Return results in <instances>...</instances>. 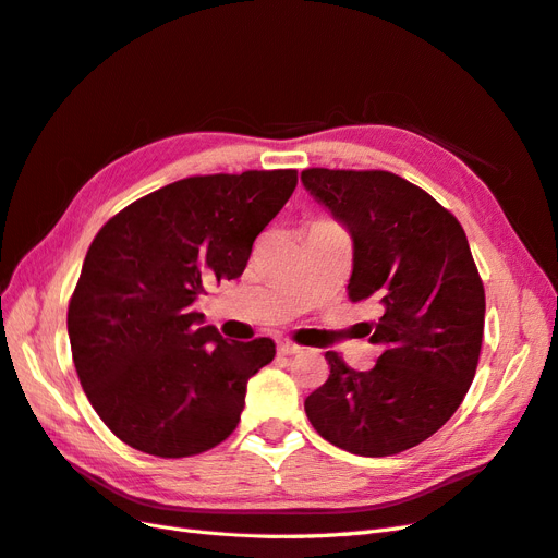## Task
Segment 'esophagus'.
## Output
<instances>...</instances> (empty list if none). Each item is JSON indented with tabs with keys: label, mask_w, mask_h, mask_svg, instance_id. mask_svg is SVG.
<instances>
[{
	"label": "esophagus",
	"mask_w": 558,
	"mask_h": 558,
	"mask_svg": "<svg viewBox=\"0 0 558 558\" xmlns=\"http://www.w3.org/2000/svg\"><path fill=\"white\" fill-rule=\"evenodd\" d=\"M278 353L280 355H296V353H301V345H296L290 339H280L278 341Z\"/></svg>",
	"instance_id": "34e87169"
}]
</instances>
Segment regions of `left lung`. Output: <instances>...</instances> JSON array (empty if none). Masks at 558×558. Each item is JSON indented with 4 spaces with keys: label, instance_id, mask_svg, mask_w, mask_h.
Instances as JSON below:
<instances>
[{
    "label": "left lung",
    "instance_id": "8db88e82",
    "mask_svg": "<svg viewBox=\"0 0 558 558\" xmlns=\"http://www.w3.org/2000/svg\"><path fill=\"white\" fill-rule=\"evenodd\" d=\"M301 182L353 238L348 299L380 308L374 369L327 350L329 378L306 397L311 425L357 456H395L447 423L472 386L486 296L460 221L388 170L308 168Z\"/></svg>",
    "mask_w": 558,
    "mask_h": 558
}]
</instances>
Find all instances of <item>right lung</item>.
<instances>
[{
  "instance_id": "add662e5",
  "label": "right lung",
  "mask_w": 558,
  "mask_h": 558,
  "mask_svg": "<svg viewBox=\"0 0 558 558\" xmlns=\"http://www.w3.org/2000/svg\"><path fill=\"white\" fill-rule=\"evenodd\" d=\"M294 186L296 170L198 174L131 203L93 238L68 308L72 360L129 447L186 458L235 429L276 343L227 341L191 304L205 280L243 274Z\"/></svg>"
}]
</instances>
